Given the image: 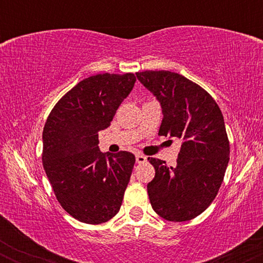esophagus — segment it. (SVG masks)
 <instances>
[{
	"label": "esophagus",
	"instance_id": "1",
	"mask_svg": "<svg viewBox=\"0 0 263 263\" xmlns=\"http://www.w3.org/2000/svg\"><path fill=\"white\" fill-rule=\"evenodd\" d=\"M146 161H147V157L146 156L136 155V162H137V163H144Z\"/></svg>",
	"mask_w": 263,
	"mask_h": 263
}]
</instances>
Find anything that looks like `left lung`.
<instances>
[{"mask_svg": "<svg viewBox=\"0 0 263 263\" xmlns=\"http://www.w3.org/2000/svg\"><path fill=\"white\" fill-rule=\"evenodd\" d=\"M161 104L158 135L182 138L176 167L148 158L156 176L147 185L153 210L170 221L200 215L218 194L230 159L224 117L203 87L165 70L136 73Z\"/></svg>", "mask_w": 263, "mask_h": 263, "instance_id": "left-lung-1", "label": "left lung"}]
</instances>
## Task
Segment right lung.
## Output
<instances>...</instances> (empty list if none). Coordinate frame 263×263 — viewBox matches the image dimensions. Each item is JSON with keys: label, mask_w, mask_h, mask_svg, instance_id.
I'll use <instances>...</instances> for the list:
<instances>
[{"label": "right lung", "mask_w": 263, "mask_h": 263, "mask_svg": "<svg viewBox=\"0 0 263 263\" xmlns=\"http://www.w3.org/2000/svg\"><path fill=\"white\" fill-rule=\"evenodd\" d=\"M135 74H99L78 83L53 107L43 129V167L66 213L102 224L121 208L136 162L132 153L99 149V131L134 89Z\"/></svg>", "instance_id": "right-lung-1"}]
</instances>
